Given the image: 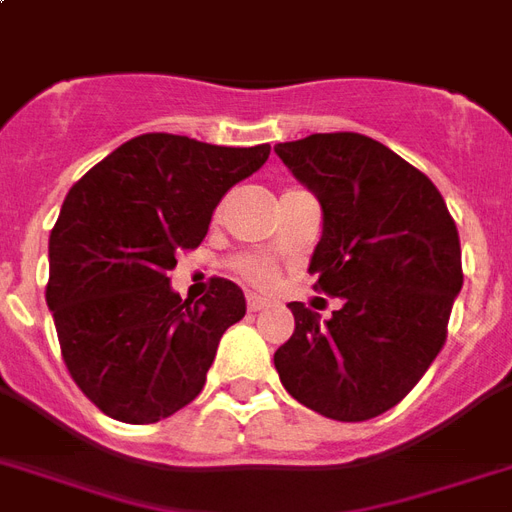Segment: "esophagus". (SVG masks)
Here are the masks:
<instances>
[{
    "mask_svg": "<svg viewBox=\"0 0 512 512\" xmlns=\"http://www.w3.org/2000/svg\"><path fill=\"white\" fill-rule=\"evenodd\" d=\"M247 308L249 311H263V308H268V300L260 298V295H247Z\"/></svg>",
    "mask_w": 512,
    "mask_h": 512,
    "instance_id": "esophagus-1",
    "label": "esophagus"
}]
</instances>
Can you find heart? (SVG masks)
I'll use <instances>...</instances> for the list:
<instances>
[{"mask_svg":"<svg viewBox=\"0 0 512 512\" xmlns=\"http://www.w3.org/2000/svg\"><path fill=\"white\" fill-rule=\"evenodd\" d=\"M236 271L241 273V279L249 284H255V287H268L273 282V265L265 260V257H241L239 263H236Z\"/></svg>","mask_w":512,"mask_h":512,"instance_id":"1","label":"heart"}]
</instances>
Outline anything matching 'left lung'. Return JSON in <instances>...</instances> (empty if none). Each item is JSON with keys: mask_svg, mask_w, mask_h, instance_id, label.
Returning <instances> with one entry per match:
<instances>
[{"mask_svg": "<svg viewBox=\"0 0 512 512\" xmlns=\"http://www.w3.org/2000/svg\"><path fill=\"white\" fill-rule=\"evenodd\" d=\"M322 206L308 273L343 306L325 325L290 303L295 333L273 354L284 389L335 421L395 408L446 343L462 290L454 217L427 174L362 134H311L273 147Z\"/></svg>", "mask_w": 512, "mask_h": 512, "instance_id": "1", "label": "left lung"}]
</instances>
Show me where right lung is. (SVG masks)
Masks as SVG:
<instances>
[{
    "label": "right lung",
    "mask_w": 512,
    "mask_h": 512,
    "mask_svg": "<svg viewBox=\"0 0 512 512\" xmlns=\"http://www.w3.org/2000/svg\"><path fill=\"white\" fill-rule=\"evenodd\" d=\"M271 144L220 147L177 134L120 144L66 193L50 233L53 311L69 376L99 411L161 421L201 395L222 333L247 314L239 284L182 300L169 271L204 241L222 195Z\"/></svg>",
    "instance_id": "right-lung-1"
}]
</instances>
